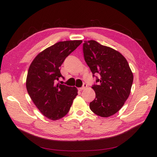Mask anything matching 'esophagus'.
Listing matches in <instances>:
<instances>
[{
    "instance_id": "34e87169",
    "label": "esophagus",
    "mask_w": 157,
    "mask_h": 157,
    "mask_svg": "<svg viewBox=\"0 0 157 157\" xmlns=\"http://www.w3.org/2000/svg\"><path fill=\"white\" fill-rule=\"evenodd\" d=\"M86 87H87V84H83V86L81 87V88H79V91H83V90H84L85 89H86Z\"/></svg>"
}]
</instances>
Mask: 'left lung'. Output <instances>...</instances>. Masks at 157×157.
<instances>
[{
    "label": "left lung",
    "instance_id": "left-lung-1",
    "mask_svg": "<svg viewBox=\"0 0 157 157\" xmlns=\"http://www.w3.org/2000/svg\"><path fill=\"white\" fill-rule=\"evenodd\" d=\"M85 62L92 73L99 74L98 84L91 88L95 98L89 107L96 115L107 118L121 109L131 92L133 73L121 52L94 40L84 41Z\"/></svg>",
    "mask_w": 157,
    "mask_h": 157
}]
</instances>
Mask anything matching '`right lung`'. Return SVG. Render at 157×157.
<instances>
[{"label": "right lung", "mask_w": 157, "mask_h": 157, "mask_svg": "<svg viewBox=\"0 0 157 157\" xmlns=\"http://www.w3.org/2000/svg\"><path fill=\"white\" fill-rule=\"evenodd\" d=\"M82 40L57 42L39 52L32 62L26 78V89L34 104L50 120L57 121L68 113L78 89L55 84L63 78L59 67Z\"/></svg>", "instance_id": "add662e5"}]
</instances>
